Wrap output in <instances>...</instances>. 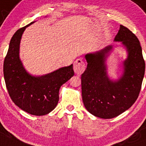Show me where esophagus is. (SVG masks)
<instances>
[{
  "instance_id": "esophagus-1",
  "label": "esophagus",
  "mask_w": 146,
  "mask_h": 146,
  "mask_svg": "<svg viewBox=\"0 0 146 146\" xmlns=\"http://www.w3.org/2000/svg\"><path fill=\"white\" fill-rule=\"evenodd\" d=\"M85 62L82 59L79 58V59H77L75 61L74 65H73V70L76 74L79 75L82 73L85 70Z\"/></svg>"
}]
</instances>
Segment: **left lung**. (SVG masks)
<instances>
[{
	"label": "left lung",
	"mask_w": 146,
	"mask_h": 146,
	"mask_svg": "<svg viewBox=\"0 0 146 146\" xmlns=\"http://www.w3.org/2000/svg\"><path fill=\"white\" fill-rule=\"evenodd\" d=\"M114 41L121 42L127 52L119 79L110 80L107 73L106 60L112 45L86 54L88 64L81 75L84 106L91 114L103 119L115 117L131 107L138 97L145 74V61L137 36L120 25Z\"/></svg>",
	"instance_id": "obj_1"
}]
</instances>
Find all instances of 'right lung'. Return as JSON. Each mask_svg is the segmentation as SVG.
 Returning a JSON list of instances; mask_svg holds the SVG:
<instances>
[{
    "label": "right lung",
    "mask_w": 146,
    "mask_h": 146,
    "mask_svg": "<svg viewBox=\"0 0 146 146\" xmlns=\"http://www.w3.org/2000/svg\"><path fill=\"white\" fill-rule=\"evenodd\" d=\"M28 25L12 36L3 62V75L9 96L16 106L32 115L42 116L52 111L59 101L60 86L74 76L73 65L41 76L30 75L19 58L21 36Z\"/></svg>",
    "instance_id": "right-lung-1"
}]
</instances>
